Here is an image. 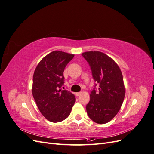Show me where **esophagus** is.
Returning <instances> with one entry per match:
<instances>
[{
    "label": "esophagus",
    "instance_id": "34e87169",
    "mask_svg": "<svg viewBox=\"0 0 154 154\" xmlns=\"http://www.w3.org/2000/svg\"><path fill=\"white\" fill-rule=\"evenodd\" d=\"M81 94H82V92H76V93H75V96H80Z\"/></svg>",
    "mask_w": 154,
    "mask_h": 154
}]
</instances>
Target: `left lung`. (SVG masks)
<instances>
[{
    "instance_id": "obj_1",
    "label": "left lung",
    "mask_w": 154,
    "mask_h": 154,
    "mask_svg": "<svg viewBox=\"0 0 154 154\" xmlns=\"http://www.w3.org/2000/svg\"><path fill=\"white\" fill-rule=\"evenodd\" d=\"M82 55L89 65L96 82L86 105L87 114L95 123H106L118 114L124 100L125 88L122 71L112 59L100 51H88Z\"/></svg>"
}]
</instances>
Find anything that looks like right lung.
<instances>
[{"instance_id": "1", "label": "right lung", "mask_w": 154, "mask_h": 154, "mask_svg": "<svg viewBox=\"0 0 154 154\" xmlns=\"http://www.w3.org/2000/svg\"><path fill=\"white\" fill-rule=\"evenodd\" d=\"M74 54L54 51L41 60L32 78V93L37 106L49 122H60L69 116L75 103V96L64 84L63 71Z\"/></svg>"}]
</instances>
